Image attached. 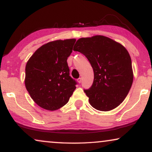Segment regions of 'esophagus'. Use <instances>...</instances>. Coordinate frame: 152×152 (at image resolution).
<instances>
[{
	"label": "esophagus",
	"mask_w": 152,
	"mask_h": 152,
	"mask_svg": "<svg viewBox=\"0 0 152 152\" xmlns=\"http://www.w3.org/2000/svg\"><path fill=\"white\" fill-rule=\"evenodd\" d=\"M77 81H78V83H80L82 82V78H78V79H77Z\"/></svg>",
	"instance_id": "obj_1"
}]
</instances>
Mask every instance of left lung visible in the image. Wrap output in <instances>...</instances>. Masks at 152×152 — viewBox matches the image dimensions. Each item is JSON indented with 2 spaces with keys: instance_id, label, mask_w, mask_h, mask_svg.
I'll use <instances>...</instances> for the list:
<instances>
[{
  "instance_id": "obj_1",
  "label": "left lung",
  "mask_w": 152,
  "mask_h": 152,
  "mask_svg": "<svg viewBox=\"0 0 152 152\" xmlns=\"http://www.w3.org/2000/svg\"><path fill=\"white\" fill-rule=\"evenodd\" d=\"M74 50L86 56L94 71V81L84 90L93 108L109 111L120 106L132 86L133 72L128 50L120 43L103 35L82 37Z\"/></svg>"
}]
</instances>
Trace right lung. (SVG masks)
Wrapping results in <instances>:
<instances>
[{
    "label": "right lung",
    "instance_id": "obj_1",
    "mask_svg": "<svg viewBox=\"0 0 152 152\" xmlns=\"http://www.w3.org/2000/svg\"><path fill=\"white\" fill-rule=\"evenodd\" d=\"M76 39L48 42L35 50L26 65L25 86L41 108L53 111L64 106L76 89L66 60Z\"/></svg>",
    "mask_w": 152,
    "mask_h": 152
}]
</instances>
